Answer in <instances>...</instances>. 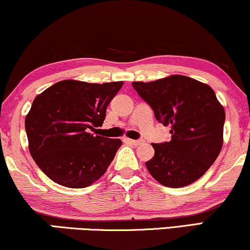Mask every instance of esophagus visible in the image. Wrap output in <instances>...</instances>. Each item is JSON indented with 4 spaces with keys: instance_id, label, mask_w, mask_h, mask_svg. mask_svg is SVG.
<instances>
[{
    "instance_id": "esophagus-1",
    "label": "esophagus",
    "mask_w": 250,
    "mask_h": 250,
    "mask_svg": "<svg viewBox=\"0 0 250 250\" xmlns=\"http://www.w3.org/2000/svg\"><path fill=\"white\" fill-rule=\"evenodd\" d=\"M125 140L129 144H132V145H136V146L139 145V144H142V142H140V140H133V139H128V138H126Z\"/></svg>"
}]
</instances>
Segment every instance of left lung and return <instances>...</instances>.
Returning a JSON list of instances; mask_svg holds the SVG:
<instances>
[{
    "label": "left lung",
    "instance_id": "left-lung-1",
    "mask_svg": "<svg viewBox=\"0 0 250 250\" xmlns=\"http://www.w3.org/2000/svg\"><path fill=\"white\" fill-rule=\"evenodd\" d=\"M132 87L152 107L156 120L171 125V140L152 144L153 159L146 162L161 185L181 188L208 170L223 145L226 112L208 85L174 75Z\"/></svg>",
    "mask_w": 250,
    "mask_h": 250
}]
</instances>
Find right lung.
<instances>
[{
  "label": "right lung",
  "mask_w": 250,
  "mask_h": 250,
  "mask_svg": "<svg viewBox=\"0 0 250 250\" xmlns=\"http://www.w3.org/2000/svg\"><path fill=\"white\" fill-rule=\"evenodd\" d=\"M122 85L63 80L35 98L24 121L29 152L51 180L78 189L105 173L122 142L90 131L103 125Z\"/></svg>",
  "instance_id": "right-lung-1"
}]
</instances>
